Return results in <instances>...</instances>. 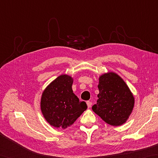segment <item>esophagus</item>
<instances>
[{"label":"esophagus","mask_w":158,"mask_h":158,"mask_svg":"<svg viewBox=\"0 0 158 158\" xmlns=\"http://www.w3.org/2000/svg\"><path fill=\"white\" fill-rule=\"evenodd\" d=\"M86 103H87V105H88V108H89V107H91V106H92V102H90V101H87V102H86Z\"/></svg>","instance_id":"esophagus-1"}]
</instances>
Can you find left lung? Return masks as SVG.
Segmentation results:
<instances>
[{
	"label": "left lung",
	"instance_id": "1",
	"mask_svg": "<svg viewBox=\"0 0 158 158\" xmlns=\"http://www.w3.org/2000/svg\"><path fill=\"white\" fill-rule=\"evenodd\" d=\"M98 88V99L93 111L110 126L126 123L135 106V97L123 79L113 72L102 74Z\"/></svg>",
	"mask_w": 158,
	"mask_h": 158
}]
</instances>
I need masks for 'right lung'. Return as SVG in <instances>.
<instances>
[{
	"instance_id": "add662e5",
	"label": "right lung",
	"mask_w": 158,
	"mask_h": 158,
	"mask_svg": "<svg viewBox=\"0 0 158 158\" xmlns=\"http://www.w3.org/2000/svg\"><path fill=\"white\" fill-rule=\"evenodd\" d=\"M73 79L68 75L57 77L43 92L41 110L50 125L65 129L74 123L88 108L84 101L80 102L73 93Z\"/></svg>"
}]
</instances>
